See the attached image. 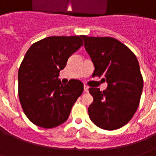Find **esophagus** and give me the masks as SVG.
I'll list each match as a JSON object with an SVG mask.
<instances>
[{"instance_id":"34e87169","label":"esophagus","mask_w":156,"mask_h":156,"mask_svg":"<svg viewBox=\"0 0 156 156\" xmlns=\"http://www.w3.org/2000/svg\"><path fill=\"white\" fill-rule=\"evenodd\" d=\"M83 90H84V92H86V93H88V86L84 85V87H83Z\"/></svg>"}]
</instances>
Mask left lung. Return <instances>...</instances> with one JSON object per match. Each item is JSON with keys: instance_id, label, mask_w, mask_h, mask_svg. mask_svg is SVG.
Masks as SVG:
<instances>
[{"instance_id": "1", "label": "left lung", "mask_w": 156, "mask_h": 156, "mask_svg": "<svg viewBox=\"0 0 156 156\" xmlns=\"http://www.w3.org/2000/svg\"><path fill=\"white\" fill-rule=\"evenodd\" d=\"M84 48L94 66V76L105 77L108 87L102 92L89 88L94 101L88 107L92 122L106 130L123 127L137 110L143 78L135 55L113 37L83 36Z\"/></svg>"}]
</instances>
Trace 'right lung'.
Here are the masks:
<instances>
[{
	"label": "right lung",
	"mask_w": 156,
	"mask_h": 156,
	"mask_svg": "<svg viewBox=\"0 0 156 156\" xmlns=\"http://www.w3.org/2000/svg\"><path fill=\"white\" fill-rule=\"evenodd\" d=\"M83 43L82 36L48 37L30 47L18 71V96L29 120L51 129L63 124L83 91L79 80L63 85L59 72Z\"/></svg>",
	"instance_id": "right-lung-1"
}]
</instances>
